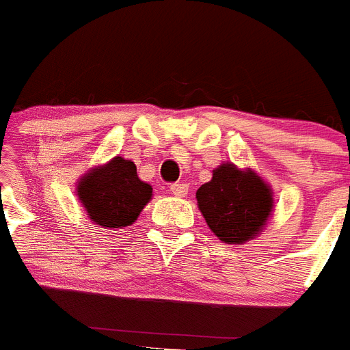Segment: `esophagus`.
Returning <instances> with one entry per match:
<instances>
[{
	"instance_id": "esophagus-1",
	"label": "esophagus",
	"mask_w": 350,
	"mask_h": 350,
	"mask_svg": "<svg viewBox=\"0 0 350 350\" xmlns=\"http://www.w3.org/2000/svg\"><path fill=\"white\" fill-rule=\"evenodd\" d=\"M187 184H184V182H177V184H172L170 185V191H172L173 196H177V198H184L185 194H187Z\"/></svg>"
}]
</instances>
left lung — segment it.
Here are the masks:
<instances>
[{"mask_svg":"<svg viewBox=\"0 0 350 350\" xmlns=\"http://www.w3.org/2000/svg\"><path fill=\"white\" fill-rule=\"evenodd\" d=\"M210 230L226 243H245L262 231L273 210L271 187L250 168L222 163L196 193Z\"/></svg>","mask_w":350,"mask_h":350,"instance_id":"1","label":"left lung"}]
</instances>
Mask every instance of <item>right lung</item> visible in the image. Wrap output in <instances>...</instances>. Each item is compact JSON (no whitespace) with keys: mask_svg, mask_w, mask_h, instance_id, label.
<instances>
[{"mask_svg":"<svg viewBox=\"0 0 350 350\" xmlns=\"http://www.w3.org/2000/svg\"><path fill=\"white\" fill-rule=\"evenodd\" d=\"M77 196L94 224L113 230L137 221L152 198V185L138 178L133 161L116 156L80 178Z\"/></svg>","mask_w":350,"mask_h":350,"instance_id":"right-lung-1","label":"right lung"}]
</instances>
